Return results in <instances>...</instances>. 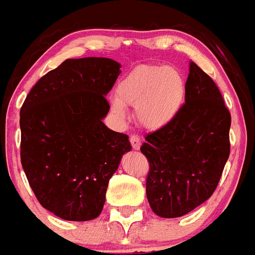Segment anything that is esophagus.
Returning <instances> with one entry per match:
<instances>
[{
    "label": "esophagus",
    "mask_w": 255,
    "mask_h": 255,
    "mask_svg": "<svg viewBox=\"0 0 255 255\" xmlns=\"http://www.w3.org/2000/svg\"><path fill=\"white\" fill-rule=\"evenodd\" d=\"M129 142L130 144H132L133 150H138L139 146H141V139H139V137L137 136V134H132V136L129 137Z\"/></svg>",
    "instance_id": "obj_1"
}]
</instances>
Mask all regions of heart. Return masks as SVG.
Wrapping results in <instances>:
<instances>
[{
	"mask_svg": "<svg viewBox=\"0 0 255 255\" xmlns=\"http://www.w3.org/2000/svg\"><path fill=\"white\" fill-rule=\"evenodd\" d=\"M185 95L182 75L170 66H141L119 82L112 109L125 116V105L134 107L138 125L147 129H160L178 116Z\"/></svg>",
	"mask_w": 255,
	"mask_h": 255,
	"instance_id": "obj_1",
	"label": "heart"
}]
</instances>
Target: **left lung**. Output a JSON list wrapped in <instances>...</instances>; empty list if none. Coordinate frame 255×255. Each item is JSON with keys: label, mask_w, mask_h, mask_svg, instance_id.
<instances>
[{"label": "left lung", "mask_w": 255, "mask_h": 255, "mask_svg": "<svg viewBox=\"0 0 255 255\" xmlns=\"http://www.w3.org/2000/svg\"><path fill=\"white\" fill-rule=\"evenodd\" d=\"M230 126L219 88L190 61L178 116L141 146L150 164L146 196L157 216H184L212 196L230 155Z\"/></svg>", "instance_id": "obj_1"}]
</instances>
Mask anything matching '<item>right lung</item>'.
<instances>
[{
	"label": "right lung",
	"instance_id": "1",
	"mask_svg": "<svg viewBox=\"0 0 255 255\" xmlns=\"http://www.w3.org/2000/svg\"><path fill=\"white\" fill-rule=\"evenodd\" d=\"M119 68L111 58L66 59L34 85L20 111L27 182L45 210L67 221L99 216L109 179L130 151L127 134L103 123Z\"/></svg>",
	"mask_w": 255,
	"mask_h": 255
}]
</instances>
